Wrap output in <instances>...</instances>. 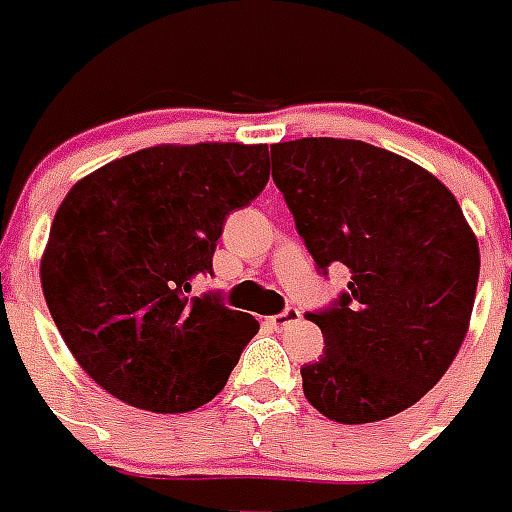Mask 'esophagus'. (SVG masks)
<instances>
[{
  "label": "esophagus",
  "mask_w": 512,
  "mask_h": 512,
  "mask_svg": "<svg viewBox=\"0 0 512 512\" xmlns=\"http://www.w3.org/2000/svg\"><path fill=\"white\" fill-rule=\"evenodd\" d=\"M300 316H303V311H300V308H295V305H287V308H284L281 313H276L271 321L276 329H287L289 324H297V321H300Z\"/></svg>",
  "instance_id": "1"
}]
</instances>
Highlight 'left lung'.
Segmentation results:
<instances>
[{
	"label": "left lung",
	"mask_w": 512,
	"mask_h": 512,
	"mask_svg": "<svg viewBox=\"0 0 512 512\" xmlns=\"http://www.w3.org/2000/svg\"><path fill=\"white\" fill-rule=\"evenodd\" d=\"M271 164L316 271H350L348 289L308 313L324 356L300 369L305 398L345 425L404 412L468 332L481 257L460 204L430 172L364 140L276 143Z\"/></svg>",
	"instance_id": "obj_1"
}]
</instances>
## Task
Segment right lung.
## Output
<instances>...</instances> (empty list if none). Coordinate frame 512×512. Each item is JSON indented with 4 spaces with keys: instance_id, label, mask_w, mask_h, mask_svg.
<instances>
[{
    "instance_id": "add662e5",
    "label": "right lung",
    "mask_w": 512,
    "mask_h": 512,
    "mask_svg": "<svg viewBox=\"0 0 512 512\" xmlns=\"http://www.w3.org/2000/svg\"><path fill=\"white\" fill-rule=\"evenodd\" d=\"M268 183V146H156L68 191L42 257L55 327L84 372L124 404L177 414L225 388L257 335L220 292L193 297L233 209Z\"/></svg>"
}]
</instances>
